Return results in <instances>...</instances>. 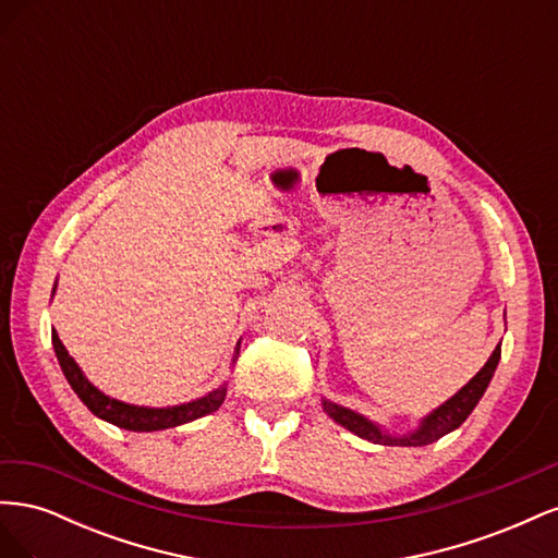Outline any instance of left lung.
Segmentation results:
<instances>
[{
  "mask_svg": "<svg viewBox=\"0 0 558 558\" xmlns=\"http://www.w3.org/2000/svg\"><path fill=\"white\" fill-rule=\"evenodd\" d=\"M498 361H500V344L494 349V353L488 356V361L484 363L480 373L472 377L459 393H453L447 402L440 404V408H435L424 418H418L416 428L404 430V433H391L381 424H377V421L367 418L349 408H342V404H337L328 398H320V408H324V412L335 421V424H340L342 428L363 437L367 442L388 445V447H426L440 440V437H445L447 433L459 428L470 416V412L477 408V402L482 400L488 384L494 379Z\"/></svg>",
  "mask_w": 558,
  "mask_h": 558,
  "instance_id": "8db88e82",
  "label": "left lung"
}]
</instances>
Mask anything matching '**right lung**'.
I'll use <instances>...</instances> for the list:
<instances>
[{
  "label": "right lung",
  "instance_id": "right-lung-1",
  "mask_svg": "<svg viewBox=\"0 0 558 558\" xmlns=\"http://www.w3.org/2000/svg\"><path fill=\"white\" fill-rule=\"evenodd\" d=\"M58 289V281L53 286V295ZM50 340H53V349L58 363L62 367V375L70 381V386L74 388V393L81 398V402L97 416L105 418L109 424L125 428V430H134V433H154V430H165V428H174L181 424H191V421L207 416L211 412H216L221 408L226 393H228V384H221L214 391H209L207 396L195 398L191 402H181V404H172V408H144V404H130L123 400H116L107 393L99 391V388L83 375V369L78 367V363L70 356V351L64 349V344L60 342V337L56 332V328L50 330ZM240 344L234 347L232 353V365L238 363L240 356Z\"/></svg>",
  "mask_w": 558,
  "mask_h": 558
}]
</instances>
